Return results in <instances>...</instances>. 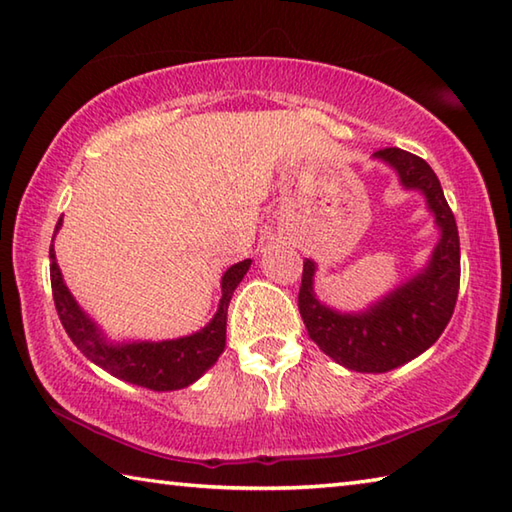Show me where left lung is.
<instances>
[{
  "label": "left lung",
  "mask_w": 512,
  "mask_h": 512,
  "mask_svg": "<svg viewBox=\"0 0 512 512\" xmlns=\"http://www.w3.org/2000/svg\"><path fill=\"white\" fill-rule=\"evenodd\" d=\"M374 158L399 173L406 189H419L435 214L441 238L428 265L359 314L325 307L314 294V260L305 258L298 310L310 339L339 365L354 372H390L426 352L446 330L455 312L461 276L459 231L443 196L437 173L423 158L397 147L381 149Z\"/></svg>",
  "instance_id": "8db88e82"
}]
</instances>
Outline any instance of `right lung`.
<instances>
[{
    "mask_svg": "<svg viewBox=\"0 0 512 512\" xmlns=\"http://www.w3.org/2000/svg\"><path fill=\"white\" fill-rule=\"evenodd\" d=\"M60 227L62 218L57 220L55 234ZM48 256H51V287L55 310L57 316H60L66 334H69L71 341L77 345V350L95 365H100L102 370L118 376V379L129 381L133 385H142V388L156 392L187 388V385L198 381L200 376L218 361V356L225 350L227 307L231 301V294H234V289L243 281L249 265H252V260L247 258L227 269L223 281H220L223 298H220L218 303V312L196 334L158 343H109L98 330V325H95L91 318L82 312V307L75 303L69 287L64 285L62 272L55 260L53 245Z\"/></svg>",
    "mask_w": 512,
    "mask_h": 512,
    "instance_id": "1",
    "label": "right lung"
}]
</instances>
